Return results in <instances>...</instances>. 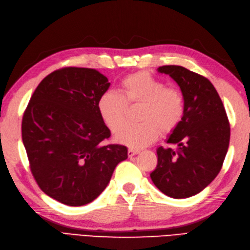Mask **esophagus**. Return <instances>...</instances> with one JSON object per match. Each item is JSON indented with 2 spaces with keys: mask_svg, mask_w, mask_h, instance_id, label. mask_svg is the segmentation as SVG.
<instances>
[{
  "mask_svg": "<svg viewBox=\"0 0 250 250\" xmlns=\"http://www.w3.org/2000/svg\"><path fill=\"white\" fill-rule=\"evenodd\" d=\"M139 152H140L139 150H135V149H131V148H130V149L127 150V155L130 156V158H132V156H134V155L138 154Z\"/></svg>",
  "mask_w": 250,
  "mask_h": 250,
  "instance_id": "esophagus-1",
  "label": "esophagus"
}]
</instances>
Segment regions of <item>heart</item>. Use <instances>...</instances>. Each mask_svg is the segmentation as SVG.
Listing matches in <instances>:
<instances>
[{
  "label": "heart",
  "mask_w": 250,
  "mask_h": 250,
  "mask_svg": "<svg viewBox=\"0 0 250 250\" xmlns=\"http://www.w3.org/2000/svg\"><path fill=\"white\" fill-rule=\"evenodd\" d=\"M122 95L108 90L98 100V111L104 124L116 132L125 120L128 106L142 105L139 125H125L115 136L118 143L140 149L158 140L163 134L173 133L181 124L186 102L182 92L147 71H138L120 82Z\"/></svg>",
  "instance_id": "obj_1"
}]
</instances>
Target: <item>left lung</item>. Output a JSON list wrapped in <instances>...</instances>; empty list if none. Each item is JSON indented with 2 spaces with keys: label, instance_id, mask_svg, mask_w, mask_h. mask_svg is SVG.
<instances>
[{
  "label": "left lung",
  "instance_id": "8db88e82",
  "mask_svg": "<svg viewBox=\"0 0 250 250\" xmlns=\"http://www.w3.org/2000/svg\"><path fill=\"white\" fill-rule=\"evenodd\" d=\"M179 85L186 102L181 124L168 138L177 150L159 147L150 177L163 193L184 199L202 191L217 176L228 152L230 128L223 102L204 76L181 66H163Z\"/></svg>",
  "mask_w": 250,
  "mask_h": 250
}]
</instances>
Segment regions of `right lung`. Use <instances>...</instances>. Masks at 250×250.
Masks as SVG:
<instances>
[{"instance_id":"1","label":"right lung","mask_w":250,"mask_h":250,"mask_svg":"<svg viewBox=\"0 0 250 250\" xmlns=\"http://www.w3.org/2000/svg\"><path fill=\"white\" fill-rule=\"evenodd\" d=\"M109 86L95 69L62 68L40 82L23 113L22 142L33 176L64 205L94 201L127 159L125 146L101 144L111 133L97 104Z\"/></svg>"}]
</instances>
